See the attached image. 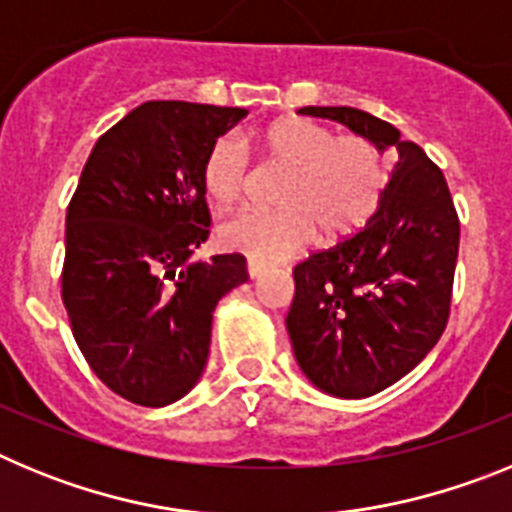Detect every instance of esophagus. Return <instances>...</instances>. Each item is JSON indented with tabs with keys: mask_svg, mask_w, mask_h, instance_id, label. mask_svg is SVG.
Listing matches in <instances>:
<instances>
[{
	"mask_svg": "<svg viewBox=\"0 0 512 512\" xmlns=\"http://www.w3.org/2000/svg\"><path fill=\"white\" fill-rule=\"evenodd\" d=\"M246 269H248V277H251V279H256V277H261V274H264V264H259V261H253V259H248Z\"/></svg>",
	"mask_w": 512,
	"mask_h": 512,
	"instance_id": "1",
	"label": "esophagus"
}]
</instances>
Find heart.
I'll return each mask as SVG.
<instances>
[{"mask_svg": "<svg viewBox=\"0 0 512 512\" xmlns=\"http://www.w3.org/2000/svg\"><path fill=\"white\" fill-rule=\"evenodd\" d=\"M259 146L287 174L277 187L279 207H246L217 228L225 248L256 261H279L300 251L318 228L336 241L374 215L387 187V161L372 138L336 135L307 117H287L259 135ZM248 151L238 135H220L207 148L200 182L215 205H233L248 184Z\"/></svg>", "mask_w": 512, "mask_h": 512, "instance_id": "obj_1", "label": "heart"}]
</instances>
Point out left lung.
<instances>
[{
  "label": "left lung",
  "instance_id": "obj_1",
  "mask_svg": "<svg viewBox=\"0 0 512 512\" xmlns=\"http://www.w3.org/2000/svg\"><path fill=\"white\" fill-rule=\"evenodd\" d=\"M300 112L400 153L369 223L295 266L287 330L297 364L323 392L356 400L405 377L446 330L459 215L443 171L390 122L354 107Z\"/></svg>",
  "mask_w": 512,
  "mask_h": 512
}]
</instances>
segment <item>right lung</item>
Wrapping results in <instances>:
<instances>
[{
    "label": "right lung",
    "mask_w": 512,
    "mask_h": 512,
    "mask_svg": "<svg viewBox=\"0 0 512 512\" xmlns=\"http://www.w3.org/2000/svg\"><path fill=\"white\" fill-rule=\"evenodd\" d=\"M241 107L146 102L97 140L66 212L61 297L92 372L115 395L164 408L210 354L217 300L248 279L246 256L189 264L210 235L207 148Z\"/></svg>",
    "instance_id": "right-lung-1"
}]
</instances>
